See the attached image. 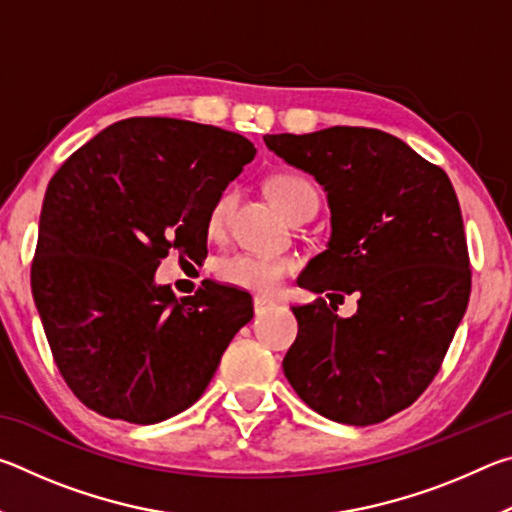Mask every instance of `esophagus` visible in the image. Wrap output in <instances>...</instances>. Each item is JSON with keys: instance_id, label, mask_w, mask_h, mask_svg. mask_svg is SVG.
<instances>
[{"instance_id": "34e87169", "label": "esophagus", "mask_w": 512, "mask_h": 512, "mask_svg": "<svg viewBox=\"0 0 512 512\" xmlns=\"http://www.w3.org/2000/svg\"><path fill=\"white\" fill-rule=\"evenodd\" d=\"M273 307H275V302H273V300L262 298V296H255V298H253V309H255V314H257V316L266 314V311H268V309H273Z\"/></svg>"}]
</instances>
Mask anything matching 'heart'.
I'll use <instances>...</instances> for the list:
<instances>
[{
    "instance_id": "b5f03b06",
    "label": "heart",
    "mask_w": 512,
    "mask_h": 512,
    "mask_svg": "<svg viewBox=\"0 0 512 512\" xmlns=\"http://www.w3.org/2000/svg\"><path fill=\"white\" fill-rule=\"evenodd\" d=\"M266 192L271 196V201L280 207V210L293 219L302 207L309 201H318L316 189L311 187L309 180L296 173H277L266 183ZM235 189H223L214 196V201L207 207L205 214V228L210 235H221L225 228V221H228V214L235 205ZM296 264L287 257H268V255H257V253H232L221 257L216 262V277L223 284L235 289L262 293H275L282 287L284 277L293 273Z\"/></svg>"
}]
</instances>
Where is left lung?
Wrapping results in <instances>:
<instances>
[{
	"instance_id": "left-lung-1",
	"label": "left lung",
	"mask_w": 512,
	"mask_h": 512,
	"mask_svg": "<svg viewBox=\"0 0 512 512\" xmlns=\"http://www.w3.org/2000/svg\"><path fill=\"white\" fill-rule=\"evenodd\" d=\"M327 192L332 237L298 284L327 293L291 307L298 336L282 361L293 391L325 418L368 427L427 391L467 309L470 255L452 180L377 128L266 135ZM359 292L339 319L335 302Z\"/></svg>"
}]
</instances>
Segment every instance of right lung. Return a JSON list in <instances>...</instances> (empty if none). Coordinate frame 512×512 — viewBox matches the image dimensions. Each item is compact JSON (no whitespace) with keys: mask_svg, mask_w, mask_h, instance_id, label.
Instances as JSON below:
<instances>
[{"mask_svg":"<svg viewBox=\"0 0 512 512\" xmlns=\"http://www.w3.org/2000/svg\"><path fill=\"white\" fill-rule=\"evenodd\" d=\"M255 153L223 128L131 117L49 180L31 291L60 375L88 409L155 424L203 395L253 298L205 280L178 300L153 273L171 250L207 255V207Z\"/></svg>","mask_w":512,"mask_h":512,"instance_id":"obj_1","label":"right lung"}]
</instances>
